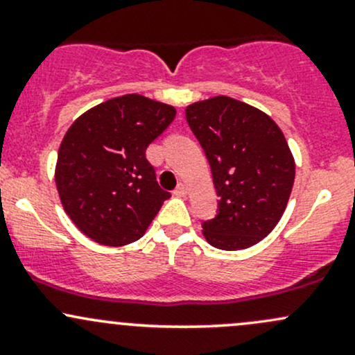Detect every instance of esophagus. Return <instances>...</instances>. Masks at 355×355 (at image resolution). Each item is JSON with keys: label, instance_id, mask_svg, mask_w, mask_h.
Listing matches in <instances>:
<instances>
[{"label": "esophagus", "instance_id": "obj_1", "mask_svg": "<svg viewBox=\"0 0 355 355\" xmlns=\"http://www.w3.org/2000/svg\"><path fill=\"white\" fill-rule=\"evenodd\" d=\"M173 195H177V197H185V195H187V187L183 185V183H178L177 189L173 190Z\"/></svg>", "mask_w": 355, "mask_h": 355}]
</instances>
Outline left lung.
<instances>
[{
    "instance_id": "1",
    "label": "left lung",
    "mask_w": 355,
    "mask_h": 355,
    "mask_svg": "<svg viewBox=\"0 0 355 355\" xmlns=\"http://www.w3.org/2000/svg\"><path fill=\"white\" fill-rule=\"evenodd\" d=\"M185 115L220 197L217 217L203 222V237L220 250L255 245L282 218L294 187L295 162L282 130L230 96L191 103Z\"/></svg>"
}]
</instances>
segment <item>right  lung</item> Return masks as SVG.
I'll return each instance as SVG.
<instances>
[{"label": "right lung", "instance_id": "add662e5", "mask_svg": "<svg viewBox=\"0 0 355 355\" xmlns=\"http://www.w3.org/2000/svg\"><path fill=\"white\" fill-rule=\"evenodd\" d=\"M175 115L172 105L132 93L73 121L60 145L55 182L61 205L81 234L108 247L144 237L170 198L146 160V146Z\"/></svg>", "mask_w": 355, "mask_h": 355}]
</instances>
